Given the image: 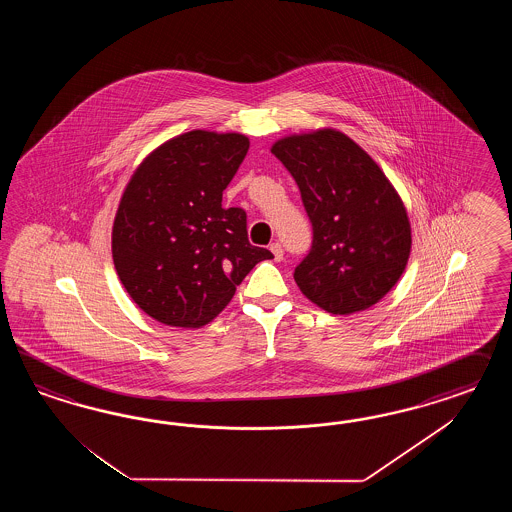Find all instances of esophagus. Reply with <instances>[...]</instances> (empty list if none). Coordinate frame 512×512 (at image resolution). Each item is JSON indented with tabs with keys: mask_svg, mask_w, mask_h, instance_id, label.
Returning a JSON list of instances; mask_svg holds the SVG:
<instances>
[{
	"mask_svg": "<svg viewBox=\"0 0 512 512\" xmlns=\"http://www.w3.org/2000/svg\"><path fill=\"white\" fill-rule=\"evenodd\" d=\"M270 251H272V255H274V261H281V259H283V248H281L279 242L270 244Z\"/></svg>",
	"mask_w": 512,
	"mask_h": 512,
	"instance_id": "esophagus-1",
	"label": "esophagus"
}]
</instances>
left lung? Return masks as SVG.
I'll use <instances>...</instances> for the list:
<instances>
[{
    "label": "left lung",
    "instance_id": "left-lung-1",
    "mask_svg": "<svg viewBox=\"0 0 512 512\" xmlns=\"http://www.w3.org/2000/svg\"><path fill=\"white\" fill-rule=\"evenodd\" d=\"M295 178L313 227L296 285L319 308L349 315L377 304L398 283L411 253V225L385 172L336 129L272 146Z\"/></svg>",
    "mask_w": 512,
    "mask_h": 512
}]
</instances>
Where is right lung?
Returning <instances> with one entry per match:
<instances>
[{
    "label": "right lung",
    "instance_id": "add662e5",
    "mask_svg": "<svg viewBox=\"0 0 512 512\" xmlns=\"http://www.w3.org/2000/svg\"><path fill=\"white\" fill-rule=\"evenodd\" d=\"M248 150L246 135L195 129L155 148L125 187L112 259L125 291L155 321L208 325L249 270L274 257L249 244L242 208L221 206Z\"/></svg>",
    "mask_w": 512,
    "mask_h": 512
}]
</instances>
